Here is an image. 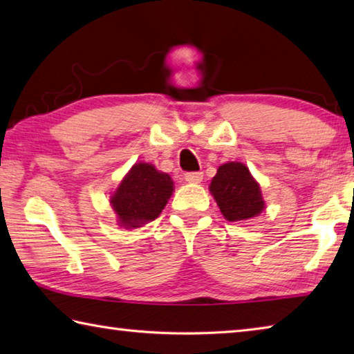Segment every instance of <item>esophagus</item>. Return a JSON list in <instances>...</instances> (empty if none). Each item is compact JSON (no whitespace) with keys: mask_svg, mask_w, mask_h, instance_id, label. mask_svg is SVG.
Wrapping results in <instances>:
<instances>
[{"mask_svg":"<svg viewBox=\"0 0 354 354\" xmlns=\"http://www.w3.org/2000/svg\"><path fill=\"white\" fill-rule=\"evenodd\" d=\"M184 179L190 184H198L203 181V173L201 171H192V173H185Z\"/></svg>","mask_w":354,"mask_h":354,"instance_id":"1","label":"esophagus"}]
</instances>
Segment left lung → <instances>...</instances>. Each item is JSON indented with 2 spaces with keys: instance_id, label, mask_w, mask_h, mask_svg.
<instances>
[{
  "instance_id": "left-lung-1",
  "label": "left lung",
  "mask_w": 354,
  "mask_h": 354,
  "mask_svg": "<svg viewBox=\"0 0 354 354\" xmlns=\"http://www.w3.org/2000/svg\"><path fill=\"white\" fill-rule=\"evenodd\" d=\"M209 190L227 221H246L265 210L260 184L241 162H226L218 167Z\"/></svg>"
}]
</instances>
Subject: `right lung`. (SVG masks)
I'll list each match as a JSON object with an SVG mask.
<instances>
[{
	"mask_svg": "<svg viewBox=\"0 0 354 354\" xmlns=\"http://www.w3.org/2000/svg\"><path fill=\"white\" fill-rule=\"evenodd\" d=\"M173 190L175 184L169 173L149 162H136L110 196L118 224L131 230L153 221L164 210Z\"/></svg>",
	"mask_w": 354,
	"mask_h": 354,
	"instance_id": "right-lung-1",
	"label": "right lung"
}]
</instances>
